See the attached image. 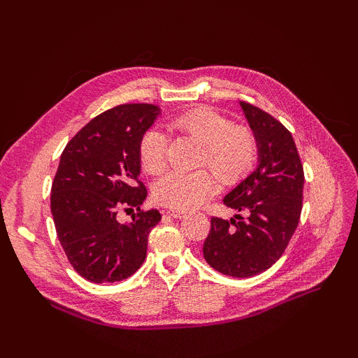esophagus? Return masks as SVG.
<instances>
[{
    "label": "esophagus",
    "mask_w": 358,
    "mask_h": 358,
    "mask_svg": "<svg viewBox=\"0 0 358 358\" xmlns=\"http://www.w3.org/2000/svg\"><path fill=\"white\" fill-rule=\"evenodd\" d=\"M186 214H187V212L178 210V209H169V210H167V215H171L173 218H183Z\"/></svg>",
    "instance_id": "esophagus-1"
}]
</instances>
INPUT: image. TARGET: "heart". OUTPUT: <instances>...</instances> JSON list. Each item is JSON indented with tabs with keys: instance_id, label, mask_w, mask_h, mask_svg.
I'll list each match as a JSON object with an SVG mask.
<instances>
[{
	"instance_id": "heart-1",
	"label": "heart",
	"mask_w": 358,
	"mask_h": 358,
	"mask_svg": "<svg viewBox=\"0 0 358 358\" xmlns=\"http://www.w3.org/2000/svg\"><path fill=\"white\" fill-rule=\"evenodd\" d=\"M169 129L192 136L201 144L200 164L209 166L226 185L241 180L252 167L257 155V141L248 127L234 126L222 113L200 108L175 117ZM167 136L157 127H149L141 135L138 155L143 169L159 173L166 166ZM210 171L171 172L158 181L154 189L155 200L163 206L191 210L206 201L218 187Z\"/></svg>"
}]
</instances>
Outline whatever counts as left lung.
<instances>
[{"mask_svg": "<svg viewBox=\"0 0 358 358\" xmlns=\"http://www.w3.org/2000/svg\"><path fill=\"white\" fill-rule=\"evenodd\" d=\"M240 106L255 136L258 166L223 201L248 217H212L203 255L224 275L248 278L283 255L300 222L305 173L291 132L268 112L245 101Z\"/></svg>", "mask_w": 358, "mask_h": 358, "instance_id": "obj_1", "label": "left lung"}]
</instances>
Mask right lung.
Here are the masks:
<instances>
[{"instance_id": "1", "label": "right lung", "mask_w": 358, "mask_h": 358, "mask_svg": "<svg viewBox=\"0 0 358 358\" xmlns=\"http://www.w3.org/2000/svg\"><path fill=\"white\" fill-rule=\"evenodd\" d=\"M154 104H121L90 120L67 143L52 183L50 210L67 260L92 283L121 281L140 269L148 237L162 215L143 210L138 180L141 135L154 124ZM120 208L137 209L120 224Z\"/></svg>"}]
</instances>
